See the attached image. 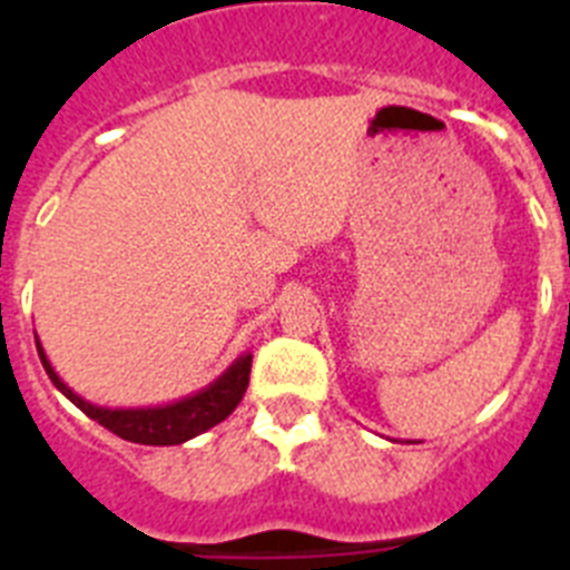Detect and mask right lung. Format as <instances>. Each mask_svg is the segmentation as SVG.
Here are the masks:
<instances>
[{"instance_id": "obj_1", "label": "right lung", "mask_w": 570, "mask_h": 570, "mask_svg": "<svg viewBox=\"0 0 570 570\" xmlns=\"http://www.w3.org/2000/svg\"><path fill=\"white\" fill-rule=\"evenodd\" d=\"M37 351L39 360H42V367L48 371L50 382H53V385H57L82 414H88L90 420H97L99 425L108 428L110 434L122 436V440L128 442H139V445H183V442L205 434L208 428L219 425L225 416L234 414V407L239 405L245 391H248L250 362H254V354H250V351L248 354H242L219 380H214L208 387H203L199 394L185 396V400L170 402V405L102 407L85 402L82 396L73 394V391L59 380V374L50 367L39 340Z\"/></svg>"}]
</instances>
